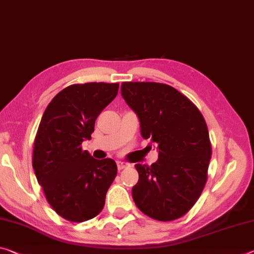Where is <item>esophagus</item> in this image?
Here are the masks:
<instances>
[{
    "instance_id": "1",
    "label": "esophagus",
    "mask_w": 254,
    "mask_h": 254,
    "mask_svg": "<svg viewBox=\"0 0 254 254\" xmlns=\"http://www.w3.org/2000/svg\"><path fill=\"white\" fill-rule=\"evenodd\" d=\"M116 165H118V170H119V171H122V170H124V168H126V167H127V164L121 162V160H119V162H116Z\"/></svg>"
}]
</instances>
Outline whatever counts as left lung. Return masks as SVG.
Here are the masks:
<instances>
[{
  "label": "left lung",
  "mask_w": 254,
  "mask_h": 254,
  "mask_svg": "<svg viewBox=\"0 0 254 254\" xmlns=\"http://www.w3.org/2000/svg\"><path fill=\"white\" fill-rule=\"evenodd\" d=\"M121 92L138 116L142 138L158 149L157 163L135 165L139 181L132 198L152 219H178L194 206L207 182L211 144L206 121L168 84L123 82Z\"/></svg>",
  "instance_id": "obj_1"
}]
</instances>
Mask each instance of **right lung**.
Instances as JSON below:
<instances>
[{
  "instance_id": "add662e5",
  "label": "right lung",
  "mask_w": 254,
  "mask_h": 254,
  "mask_svg": "<svg viewBox=\"0 0 254 254\" xmlns=\"http://www.w3.org/2000/svg\"><path fill=\"white\" fill-rule=\"evenodd\" d=\"M119 83L88 82L64 88L48 104L36 133L33 167L46 200L64 219L82 223L103 210L118 174L111 158L95 159L81 143L116 97Z\"/></svg>"
}]
</instances>
